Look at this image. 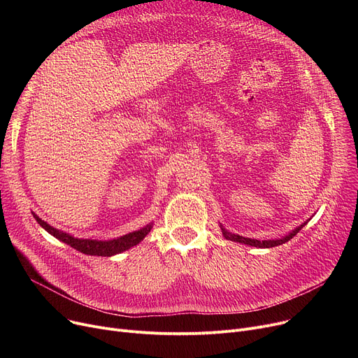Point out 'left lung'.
I'll return each instance as SVG.
<instances>
[{
    "label": "left lung",
    "mask_w": 358,
    "mask_h": 358,
    "mask_svg": "<svg viewBox=\"0 0 358 358\" xmlns=\"http://www.w3.org/2000/svg\"><path fill=\"white\" fill-rule=\"evenodd\" d=\"M309 220L303 222L300 227H297L296 229H293L290 234H287L286 236L283 238H278V239H268V241H258V239H251V238H245V236H241V235H235V234H231L228 232L227 229H224L222 224H220V231H222V235L227 238L228 241H234V242H239V243H245V245H251V247H257V248H273V247H278L281 245V243H286L287 241H290L300 229H302L305 224L308 223Z\"/></svg>",
    "instance_id": "left-lung-1"
}]
</instances>
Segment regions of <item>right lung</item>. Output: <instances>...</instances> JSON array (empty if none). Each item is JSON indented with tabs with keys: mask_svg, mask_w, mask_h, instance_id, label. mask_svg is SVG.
Masks as SVG:
<instances>
[{
	"mask_svg": "<svg viewBox=\"0 0 358 358\" xmlns=\"http://www.w3.org/2000/svg\"><path fill=\"white\" fill-rule=\"evenodd\" d=\"M36 222L41 224V227L49 232L52 236L56 239L62 241L66 245L72 247L73 250H77L83 254L87 255H97V257H113L116 254H120L123 251H127L129 248L138 245V243L150 232L152 229L154 223L150 222L146 227L141 228L139 231H134L130 234H126L123 236L115 238V239H108V241H99V239H84V238H75L71 234H66L64 231L56 229L45 220H42L36 213H33Z\"/></svg>",
	"mask_w": 358,
	"mask_h": 358,
	"instance_id": "1",
	"label": "right lung"
}]
</instances>
